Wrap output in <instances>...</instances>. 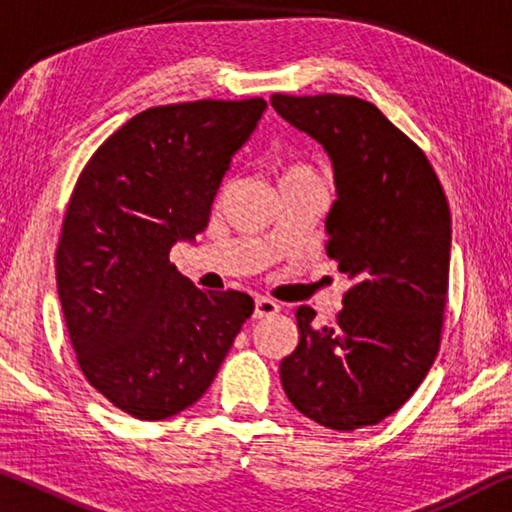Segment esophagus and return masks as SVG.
<instances>
[{
  "label": "esophagus",
  "instance_id": "esophagus-1",
  "mask_svg": "<svg viewBox=\"0 0 512 512\" xmlns=\"http://www.w3.org/2000/svg\"><path fill=\"white\" fill-rule=\"evenodd\" d=\"M277 311H280V305H277L275 300L271 298H257L255 300V318H268V316H275Z\"/></svg>",
  "mask_w": 512,
  "mask_h": 512
}]
</instances>
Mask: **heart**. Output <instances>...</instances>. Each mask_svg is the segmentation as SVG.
Segmentation results:
<instances>
[{
    "label": "heart",
    "instance_id": "b5f03b06",
    "mask_svg": "<svg viewBox=\"0 0 512 512\" xmlns=\"http://www.w3.org/2000/svg\"><path fill=\"white\" fill-rule=\"evenodd\" d=\"M300 176H309V171L305 167H300V164H287V167L280 169V183H287V180L293 178H300Z\"/></svg>",
    "mask_w": 512,
    "mask_h": 512
}]
</instances>
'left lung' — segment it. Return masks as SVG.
<instances>
[{
	"label": "left lung",
	"mask_w": 512,
	"mask_h": 512,
	"mask_svg": "<svg viewBox=\"0 0 512 512\" xmlns=\"http://www.w3.org/2000/svg\"><path fill=\"white\" fill-rule=\"evenodd\" d=\"M271 106L332 160L327 255L352 280L332 325L296 311L280 363L291 404L327 429L377 424L415 393L440 348L452 216L436 171L377 106L343 94H273Z\"/></svg>",
	"instance_id": "obj_1"
}]
</instances>
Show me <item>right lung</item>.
<instances>
[{
    "instance_id": "obj_1",
    "label": "right lung",
    "mask_w": 512,
    "mask_h": 512,
    "mask_svg": "<svg viewBox=\"0 0 512 512\" xmlns=\"http://www.w3.org/2000/svg\"><path fill=\"white\" fill-rule=\"evenodd\" d=\"M264 99L149 108L103 142L69 198L56 284L85 379L137 420L203 397L255 302L201 291L169 262L207 228L232 155Z\"/></svg>"
}]
</instances>
